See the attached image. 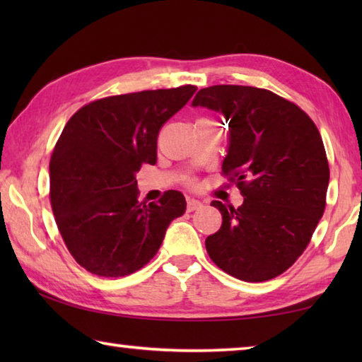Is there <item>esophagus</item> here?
<instances>
[{"label":"esophagus","instance_id":"34e87169","mask_svg":"<svg viewBox=\"0 0 362 362\" xmlns=\"http://www.w3.org/2000/svg\"><path fill=\"white\" fill-rule=\"evenodd\" d=\"M201 206H203V203H201L199 199H194V198H188V199H187V209H188L189 212L199 209Z\"/></svg>","mask_w":362,"mask_h":362}]
</instances>
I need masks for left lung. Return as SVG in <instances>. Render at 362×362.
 <instances>
[{
  "mask_svg": "<svg viewBox=\"0 0 362 362\" xmlns=\"http://www.w3.org/2000/svg\"><path fill=\"white\" fill-rule=\"evenodd\" d=\"M192 105L225 116L222 174L244 196L238 209L212 201L222 226L207 236V254L247 283L279 276L303 254L326 209L329 163L320 131L296 103L252 86H211Z\"/></svg>",
  "mask_w": 362,
  "mask_h": 362,
  "instance_id": "left-lung-1",
  "label": "left lung"
}]
</instances>
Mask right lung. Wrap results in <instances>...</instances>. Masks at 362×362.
<instances>
[{
    "mask_svg": "<svg viewBox=\"0 0 362 362\" xmlns=\"http://www.w3.org/2000/svg\"><path fill=\"white\" fill-rule=\"evenodd\" d=\"M194 93L187 84L105 97L65 124L49 163V196L66 249L89 273L119 278L137 272L185 212L175 189L158 203H140L136 173L156 163L159 129Z\"/></svg>",
    "mask_w": 362,
    "mask_h": 362,
    "instance_id": "1",
    "label": "right lung"
}]
</instances>
